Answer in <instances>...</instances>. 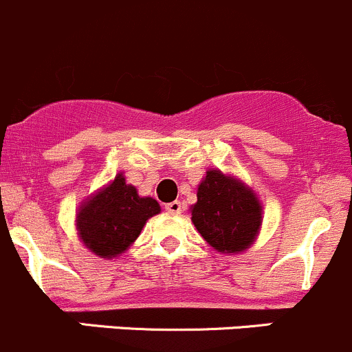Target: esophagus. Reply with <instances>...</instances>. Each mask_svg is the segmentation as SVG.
<instances>
[{"label":"esophagus","mask_w":352,"mask_h":352,"mask_svg":"<svg viewBox=\"0 0 352 352\" xmlns=\"http://www.w3.org/2000/svg\"><path fill=\"white\" fill-rule=\"evenodd\" d=\"M166 210L169 212V214H175V215H177V214H181V212H183V205H181V201H171V204H168L166 205Z\"/></svg>","instance_id":"esophagus-1"}]
</instances>
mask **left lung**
I'll list each match as a JSON object with an SVG mask.
<instances>
[{
  "label": "left lung",
  "mask_w": 352,
  "mask_h": 352,
  "mask_svg": "<svg viewBox=\"0 0 352 352\" xmlns=\"http://www.w3.org/2000/svg\"><path fill=\"white\" fill-rule=\"evenodd\" d=\"M197 198L191 221L212 248L238 253L255 241L262 224V207L250 188L214 169L198 186Z\"/></svg>",
  "instance_id": "left-lung-1"
}]
</instances>
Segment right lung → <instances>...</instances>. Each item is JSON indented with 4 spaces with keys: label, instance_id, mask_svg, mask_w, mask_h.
<instances>
[{
    "label": "right lung",
    "instance_id": "right-lung-1",
    "mask_svg": "<svg viewBox=\"0 0 352 352\" xmlns=\"http://www.w3.org/2000/svg\"><path fill=\"white\" fill-rule=\"evenodd\" d=\"M161 207L151 197H138L137 188L118 175L113 183L80 207L76 228L87 248L99 256L123 253Z\"/></svg>",
    "mask_w": 352,
    "mask_h": 352
}]
</instances>
